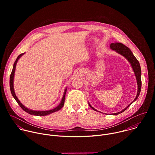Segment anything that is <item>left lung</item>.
I'll list each match as a JSON object with an SVG mask.
<instances>
[{"label":"left lung","mask_w":155,"mask_h":155,"mask_svg":"<svg viewBox=\"0 0 155 155\" xmlns=\"http://www.w3.org/2000/svg\"><path fill=\"white\" fill-rule=\"evenodd\" d=\"M110 49L114 50L115 51H116L117 53L122 55L123 56H124L128 61L129 62L130 64L131 67L133 69V71L134 72L135 76H136V78L137 80V96L136 97V98L134 99V100L132 101L128 106H127L125 108H124L123 110H122L121 111L118 112V113H115V114H112L110 115H118L122 112H123L125 110L132 104L134 101H136L137 100V99L138 98L140 91H141V87H142V80H141V68H140V64L138 61V60L136 59V58L134 56L133 53H132L131 50L127 47L126 46H125L123 44L121 43H118V42H115V43H111L110 45ZM89 104L90 107L93 109L94 111L96 112H99L96 109H95L94 108H93L90 103H88ZM106 115V114H105Z\"/></svg>","instance_id":"obj_1"}]
</instances>
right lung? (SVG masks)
Listing matches in <instances>:
<instances>
[{
	"instance_id": "1",
	"label": "right lung",
	"mask_w": 155,
	"mask_h": 155,
	"mask_svg": "<svg viewBox=\"0 0 155 155\" xmlns=\"http://www.w3.org/2000/svg\"><path fill=\"white\" fill-rule=\"evenodd\" d=\"M25 53H22L21 54H19L18 58H16L14 64H13V69H12V72L11 73V75H10V91H11V93L13 96V97H14V99L16 100V101L17 102V103L19 104V105L21 107V108L23 109V110H25V111L27 113H28L30 115H35V116H46V115H50L52 113H54V112H56L57 111H58V110H61L62 107L64 106V101H65V93H66V91H67V87L65 88V90L64 91V94H63V96H62V98L61 99V101L60 102V104H59V105H58L56 107H55L54 108H53L51 110H45V111H36V110H30L29 108H28L27 107H26L23 104H22L19 100L18 99V97H16V94H15V90H14V86H13V82H14V75H15V69H16V64H17V62L18 61L19 59L23 56L24 55Z\"/></svg>"
}]
</instances>
